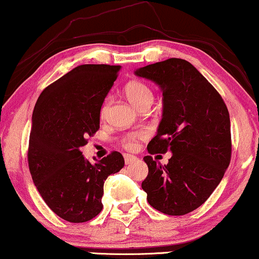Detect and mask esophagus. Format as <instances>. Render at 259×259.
I'll list each match as a JSON object with an SVG mask.
<instances>
[{
	"instance_id": "34e87169",
	"label": "esophagus",
	"mask_w": 259,
	"mask_h": 259,
	"mask_svg": "<svg viewBox=\"0 0 259 259\" xmlns=\"http://www.w3.org/2000/svg\"><path fill=\"white\" fill-rule=\"evenodd\" d=\"M137 158L135 155H130V154H125L124 155V161H125L126 165H129V163H132L133 161H135Z\"/></svg>"
}]
</instances>
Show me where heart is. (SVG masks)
Returning <instances> with one entry per match:
<instances>
[{
    "label": "heart",
    "mask_w": 259,
    "mask_h": 259,
    "mask_svg": "<svg viewBox=\"0 0 259 259\" xmlns=\"http://www.w3.org/2000/svg\"><path fill=\"white\" fill-rule=\"evenodd\" d=\"M124 92H125L127 100H129L134 106H136L137 109H139L143 103H146V101H152L153 99V93L152 91H150V88L147 86L146 83L141 82V81H130V82L125 86V88H124ZM109 105L110 100L105 99L103 105H101L100 117H105L107 109H109ZM142 137L143 133L133 132L124 135L123 139L120 140V143H122L124 148L133 149L134 147L136 146V141L139 139H142Z\"/></svg>",
    "instance_id": "b5f03b06"
}]
</instances>
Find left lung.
Wrapping results in <instances>:
<instances>
[{
  "mask_svg": "<svg viewBox=\"0 0 259 259\" xmlns=\"http://www.w3.org/2000/svg\"><path fill=\"white\" fill-rule=\"evenodd\" d=\"M162 91V118L149 154L172 153L167 165L143 158L147 201L167 215H185L212 194L231 162V120L219 92L191 63L168 58L135 71Z\"/></svg>",
  "mask_w": 259,
  "mask_h": 259,
  "instance_id": "1",
  "label": "left lung"
}]
</instances>
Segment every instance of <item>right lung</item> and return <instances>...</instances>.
<instances>
[{
  "label": "right lung",
  "instance_id": "obj_1",
  "mask_svg": "<svg viewBox=\"0 0 259 259\" xmlns=\"http://www.w3.org/2000/svg\"><path fill=\"white\" fill-rule=\"evenodd\" d=\"M120 65L82 64L48 86L32 114L28 167L39 194L65 221L86 222L103 209L104 183L124 166L112 152L91 163L81 147L96 134L100 109Z\"/></svg>",
  "mask_w": 259,
  "mask_h": 259
}]
</instances>
